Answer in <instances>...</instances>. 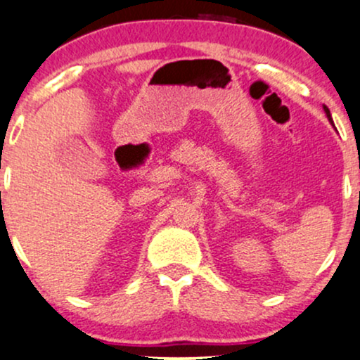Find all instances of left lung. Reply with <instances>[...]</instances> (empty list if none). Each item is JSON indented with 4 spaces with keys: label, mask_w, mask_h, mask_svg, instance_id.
<instances>
[{
    "label": "left lung",
    "mask_w": 360,
    "mask_h": 360,
    "mask_svg": "<svg viewBox=\"0 0 360 360\" xmlns=\"http://www.w3.org/2000/svg\"><path fill=\"white\" fill-rule=\"evenodd\" d=\"M323 110H325V113H326V118H328V122H330V123H333V122H332V115H330V110L326 108L325 105H323Z\"/></svg>",
    "instance_id": "1"
}]
</instances>
